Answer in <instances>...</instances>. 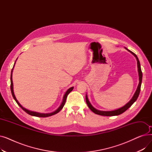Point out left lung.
<instances>
[{
  "label": "left lung",
  "mask_w": 152,
  "mask_h": 152,
  "mask_svg": "<svg viewBox=\"0 0 152 152\" xmlns=\"http://www.w3.org/2000/svg\"><path fill=\"white\" fill-rule=\"evenodd\" d=\"M127 50H128L129 52H130L132 54H133L135 57L137 59V67H138V72H139V85H138V87L137 88V90L136 91H135L134 96L132 97V98L131 99V100L127 103V104H126L124 107L119 108L118 110H114V111H100V110H98L97 109H95V108H94L92 105L91 104V103L89 102V100H88V98H87V95H86V103L87 104V106H88V107L90 108V110L93 111V112L95 114L97 115H101V116H116V115H121L123 113H124L125 111H126L127 109H128L133 103L136 101V100L137 99L138 97H139V93H140V87H141V84H142V70H141V68H140V61L137 57V55H135L134 53L132 52L131 51H130L129 50L127 49Z\"/></svg>",
  "instance_id": "1"
}]
</instances>
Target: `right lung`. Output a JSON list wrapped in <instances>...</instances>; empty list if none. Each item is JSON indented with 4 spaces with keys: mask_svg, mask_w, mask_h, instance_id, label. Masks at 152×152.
<instances>
[{
    "mask_svg": "<svg viewBox=\"0 0 152 152\" xmlns=\"http://www.w3.org/2000/svg\"><path fill=\"white\" fill-rule=\"evenodd\" d=\"M13 68H12V73H11V77H10V82H11V84H10V89H11V92H12V96L13 97V99H15V100L16 101V102L17 103V104L24 110L25 111L26 113H27L28 114L31 115V116H37V117H42V118H45V117H49V116H52L53 115H55L58 113L59 111L63 108V107H64V105H65V102H66V98H67V96L68 95L73 91V87H70V88L69 89H68V91L66 92L65 95H64L63 97V102L61 103V105L60 106V107L56 110L55 111H53V112L52 113H37V112H34V111H29L25 108H23L21 105L20 104V103L18 102V100H17V99H16L15 96V94H14V92H13V81H12V71H13Z\"/></svg>",
    "mask_w": 152,
    "mask_h": 152,
    "instance_id": "add662e5",
    "label": "right lung"
}]
</instances>
